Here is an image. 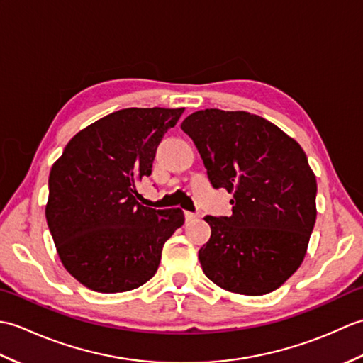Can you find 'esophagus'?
Here are the masks:
<instances>
[{"instance_id":"1","label":"esophagus","mask_w":363,"mask_h":363,"mask_svg":"<svg viewBox=\"0 0 363 363\" xmlns=\"http://www.w3.org/2000/svg\"><path fill=\"white\" fill-rule=\"evenodd\" d=\"M184 217H186V220H187V221H190V220L196 218V217H198V213H194V212H189V211H186V212H184Z\"/></svg>"}]
</instances>
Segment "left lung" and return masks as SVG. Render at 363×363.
I'll return each mask as SVG.
<instances>
[{"mask_svg":"<svg viewBox=\"0 0 363 363\" xmlns=\"http://www.w3.org/2000/svg\"><path fill=\"white\" fill-rule=\"evenodd\" d=\"M230 217L204 220L211 238L198 252L218 287L248 296L279 289L303 264L317 220V179L296 140L250 112L198 111L182 121Z\"/></svg>","mask_w":363,"mask_h":363,"instance_id":"1","label":"left lung"}]
</instances>
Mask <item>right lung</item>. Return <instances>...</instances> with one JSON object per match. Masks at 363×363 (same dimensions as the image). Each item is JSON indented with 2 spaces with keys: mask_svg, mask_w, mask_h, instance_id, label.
I'll list each match as a JSON object with an SVG mask.
<instances>
[{
  "mask_svg": "<svg viewBox=\"0 0 363 363\" xmlns=\"http://www.w3.org/2000/svg\"><path fill=\"white\" fill-rule=\"evenodd\" d=\"M182 112L129 107L106 115L51 167L46 223L67 272L87 289L118 293L148 282L164 243L184 225L181 209L145 207L135 190Z\"/></svg>",
  "mask_w": 363,
  "mask_h": 363,
  "instance_id": "add662e5",
  "label": "right lung"
}]
</instances>
